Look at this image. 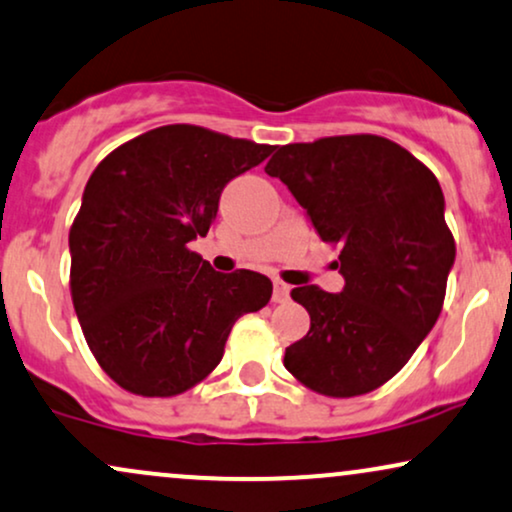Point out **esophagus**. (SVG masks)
Here are the masks:
<instances>
[{"mask_svg":"<svg viewBox=\"0 0 512 512\" xmlns=\"http://www.w3.org/2000/svg\"><path fill=\"white\" fill-rule=\"evenodd\" d=\"M289 292H292V287L285 285L282 280H275V287H273V301L275 304H285L289 299Z\"/></svg>","mask_w":512,"mask_h":512,"instance_id":"34e87169","label":"esophagus"}]
</instances>
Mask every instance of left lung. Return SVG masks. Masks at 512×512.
Instances as JSON below:
<instances>
[{
	"instance_id": "1",
	"label": "left lung",
	"mask_w": 512,
	"mask_h": 512,
	"mask_svg": "<svg viewBox=\"0 0 512 512\" xmlns=\"http://www.w3.org/2000/svg\"><path fill=\"white\" fill-rule=\"evenodd\" d=\"M266 173L285 182L323 242L342 246V292L292 289L311 330L287 346L285 368L334 399L382 387L444 306L456 242L439 180L410 151L377 135L287 144Z\"/></svg>"
}]
</instances>
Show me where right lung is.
Wrapping results in <instances>:
<instances>
[{"mask_svg": "<svg viewBox=\"0 0 512 512\" xmlns=\"http://www.w3.org/2000/svg\"><path fill=\"white\" fill-rule=\"evenodd\" d=\"M273 149L163 125L94 168L68 235L71 296L87 346L123 389L194 387L220 363L237 318L270 301L266 275L216 273L187 244L206 237L227 182Z\"/></svg>", "mask_w": 512, "mask_h": 512, "instance_id": "add662e5", "label": "right lung"}]
</instances>
